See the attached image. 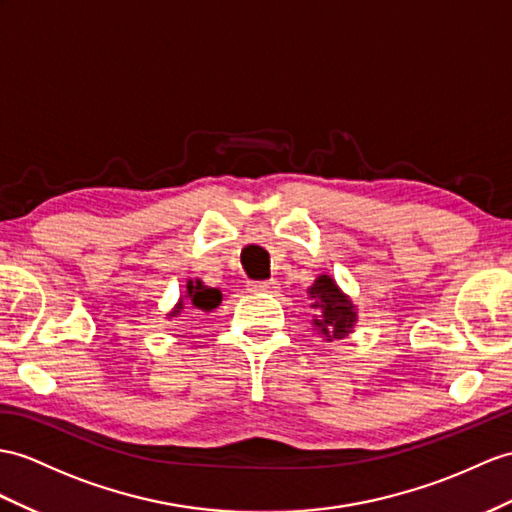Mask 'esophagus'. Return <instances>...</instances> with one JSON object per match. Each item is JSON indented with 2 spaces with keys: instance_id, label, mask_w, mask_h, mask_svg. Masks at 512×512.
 <instances>
[{
  "instance_id": "obj_1",
  "label": "esophagus",
  "mask_w": 512,
  "mask_h": 512,
  "mask_svg": "<svg viewBox=\"0 0 512 512\" xmlns=\"http://www.w3.org/2000/svg\"><path fill=\"white\" fill-rule=\"evenodd\" d=\"M278 289V280H254V282H249V291H254V293H260V291H269V293H273Z\"/></svg>"
}]
</instances>
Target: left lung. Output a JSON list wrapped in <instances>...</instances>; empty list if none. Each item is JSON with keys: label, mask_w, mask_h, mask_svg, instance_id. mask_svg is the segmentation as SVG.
<instances>
[{"label": "left lung", "mask_w": 512, "mask_h": 512, "mask_svg": "<svg viewBox=\"0 0 512 512\" xmlns=\"http://www.w3.org/2000/svg\"><path fill=\"white\" fill-rule=\"evenodd\" d=\"M310 297L315 299L313 308L319 310V317L315 319V326L319 332L326 336L328 341L332 339H345L352 332L356 313L350 299H347L339 286L334 284L330 276H319L315 284L308 289Z\"/></svg>", "instance_id": "obj_1"}]
</instances>
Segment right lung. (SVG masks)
<instances>
[{
	"label": "right lung",
	"instance_id": "right-lung-1",
	"mask_svg": "<svg viewBox=\"0 0 512 512\" xmlns=\"http://www.w3.org/2000/svg\"><path fill=\"white\" fill-rule=\"evenodd\" d=\"M186 299H189V302H180L176 306V310L171 313V317H176L184 308V304H191V308L199 315L213 313V310L221 304V291L210 289V286H204L202 282L195 280V282L186 284Z\"/></svg>",
	"mask_w": 512,
	"mask_h": 512
}]
</instances>
